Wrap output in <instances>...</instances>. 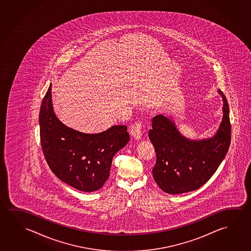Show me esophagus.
<instances>
[{
  "instance_id": "esophagus-1",
  "label": "esophagus",
  "mask_w": 251,
  "mask_h": 251,
  "mask_svg": "<svg viewBox=\"0 0 251 251\" xmlns=\"http://www.w3.org/2000/svg\"><path fill=\"white\" fill-rule=\"evenodd\" d=\"M144 132V126L142 125L141 123H135L132 125L130 128V134L132 137H134L136 140H139L142 136V134Z\"/></svg>"
}]
</instances>
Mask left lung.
Listing matches in <instances>:
<instances>
[{"label":"left lung","mask_w":251,"mask_h":251,"mask_svg":"<svg viewBox=\"0 0 251 251\" xmlns=\"http://www.w3.org/2000/svg\"><path fill=\"white\" fill-rule=\"evenodd\" d=\"M223 99V116L212 138L190 140L182 136L174 122L164 115L152 119L149 137L156 151L153 177L165 193L179 194L197 190L209 180L226 156L231 141L229 107Z\"/></svg>","instance_id":"8db88e82"}]
</instances>
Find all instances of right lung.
<instances>
[{
    "label": "right lung",
    "mask_w": 251,
    "mask_h": 251,
    "mask_svg": "<svg viewBox=\"0 0 251 251\" xmlns=\"http://www.w3.org/2000/svg\"><path fill=\"white\" fill-rule=\"evenodd\" d=\"M39 126L42 150L52 173L86 193L102 187L109 177L113 156L129 141L124 125L86 134L62 124L53 111L51 84L42 101Z\"/></svg>",
    "instance_id": "add662e5"
}]
</instances>
